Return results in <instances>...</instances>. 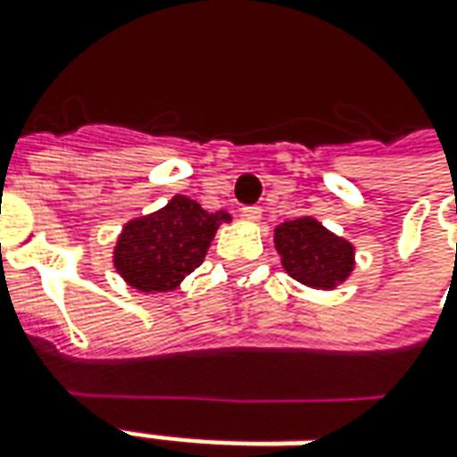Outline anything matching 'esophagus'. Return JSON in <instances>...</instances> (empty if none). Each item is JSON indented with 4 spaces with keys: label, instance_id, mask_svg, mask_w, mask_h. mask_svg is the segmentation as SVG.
<instances>
[{
    "label": "esophagus",
    "instance_id": "esophagus-1",
    "mask_svg": "<svg viewBox=\"0 0 457 457\" xmlns=\"http://www.w3.org/2000/svg\"><path fill=\"white\" fill-rule=\"evenodd\" d=\"M240 212L242 217H245V220H250V222H260V217H262V210H260L257 204H247V207H242Z\"/></svg>",
    "mask_w": 457,
    "mask_h": 457
}]
</instances>
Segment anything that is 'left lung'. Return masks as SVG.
<instances>
[{
    "instance_id": "left-lung-1",
    "label": "left lung",
    "mask_w": 457,
    "mask_h": 457,
    "mask_svg": "<svg viewBox=\"0 0 457 457\" xmlns=\"http://www.w3.org/2000/svg\"><path fill=\"white\" fill-rule=\"evenodd\" d=\"M275 247L285 272L315 290H333L355 268V247L315 217H297L278 225Z\"/></svg>"
}]
</instances>
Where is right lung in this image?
<instances>
[{"mask_svg":"<svg viewBox=\"0 0 457 457\" xmlns=\"http://www.w3.org/2000/svg\"><path fill=\"white\" fill-rule=\"evenodd\" d=\"M229 220L225 210L207 212L175 195L162 210L124 225L114 245V268L139 293H170L203 265L217 228Z\"/></svg>","mask_w":457,"mask_h":457,"instance_id":"add662e5","label":"right lung"}]
</instances>
